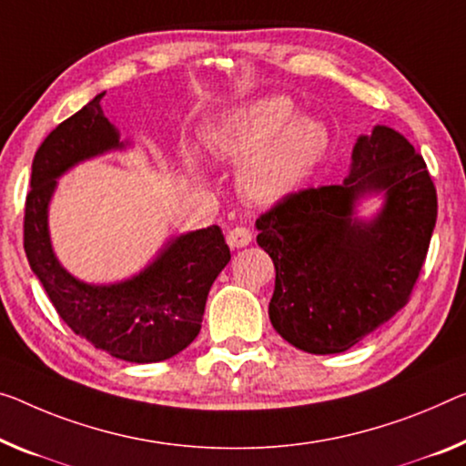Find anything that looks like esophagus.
Segmentation results:
<instances>
[{"mask_svg":"<svg viewBox=\"0 0 466 466\" xmlns=\"http://www.w3.org/2000/svg\"><path fill=\"white\" fill-rule=\"evenodd\" d=\"M227 243L231 248H246L252 243V233L246 227H233L231 231L227 233Z\"/></svg>","mask_w":466,"mask_h":466,"instance_id":"1","label":"esophagus"}]
</instances>
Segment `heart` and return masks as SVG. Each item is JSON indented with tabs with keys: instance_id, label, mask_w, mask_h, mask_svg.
Returning a JSON list of instances; mask_svg holds the SVG:
<instances>
[{
	"instance_id": "b5f03b06",
	"label": "heart",
	"mask_w": 466,
	"mask_h": 466,
	"mask_svg": "<svg viewBox=\"0 0 466 466\" xmlns=\"http://www.w3.org/2000/svg\"><path fill=\"white\" fill-rule=\"evenodd\" d=\"M204 143L217 160L243 162L241 189L258 204H277L296 193L325 160L331 135L325 123L298 116L285 96L258 97L214 120ZM187 162L193 156L187 152Z\"/></svg>"
}]
</instances>
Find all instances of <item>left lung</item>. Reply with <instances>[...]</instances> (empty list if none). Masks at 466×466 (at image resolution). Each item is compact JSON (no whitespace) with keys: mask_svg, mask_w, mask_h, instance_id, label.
<instances>
[{"mask_svg":"<svg viewBox=\"0 0 466 466\" xmlns=\"http://www.w3.org/2000/svg\"><path fill=\"white\" fill-rule=\"evenodd\" d=\"M383 192L375 219L355 202ZM438 218V193L423 156L404 135L377 125L358 137L343 185L291 193L256 220L258 246L273 258L275 331L310 354H339L408 304Z\"/></svg>","mask_w":466,"mask_h":466,"instance_id":"obj_1","label":"left lung"}]
</instances>
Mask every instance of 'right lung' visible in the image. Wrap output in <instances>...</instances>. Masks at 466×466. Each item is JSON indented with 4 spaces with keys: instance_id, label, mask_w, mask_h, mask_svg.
Masks as SVG:
<instances>
[{
    "instance_id": "1",
    "label": "right lung",
    "mask_w": 466,
    "mask_h": 466,
    "mask_svg": "<svg viewBox=\"0 0 466 466\" xmlns=\"http://www.w3.org/2000/svg\"><path fill=\"white\" fill-rule=\"evenodd\" d=\"M99 93L41 143L33 160L25 206V252L60 319L78 338L127 362H160L198 338L206 298L231 252L217 225L170 239L127 281L89 285L62 267L52 249L47 206L68 168L110 149H123L104 116Z\"/></svg>"
}]
</instances>
